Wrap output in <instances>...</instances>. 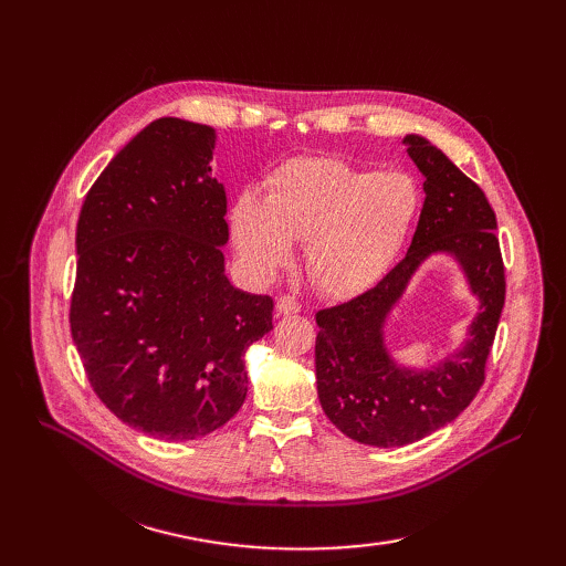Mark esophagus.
Masks as SVG:
<instances>
[{
  "instance_id": "34e87169",
  "label": "esophagus",
  "mask_w": 566,
  "mask_h": 566,
  "mask_svg": "<svg viewBox=\"0 0 566 566\" xmlns=\"http://www.w3.org/2000/svg\"><path fill=\"white\" fill-rule=\"evenodd\" d=\"M300 310H302V304H300L295 297L283 295V297L276 300V312L283 314V316H287V314H300Z\"/></svg>"
}]
</instances>
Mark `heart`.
I'll list each match as a JSON object with an SVG mask.
<instances>
[{"instance_id": "obj_1", "label": "heart", "mask_w": 566, "mask_h": 566, "mask_svg": "<svg viewBox=\"0 0 566 566\" xmlns=\"http://www.w3.org/2000/svg\"><path fill=\"white\" fill-rule=\"evenodd\" d=\"M420 191L399 169L370 172L333 156H304L273 169L266 200L241 193L231 208L238 254L260 276L293 262L306 241V271L328 297L378 283L416 224Z\"/></svg>"}]
</instances>
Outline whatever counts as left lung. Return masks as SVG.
<instances>
[{
	"label": "left lung",
	"instance_id": "1",
	"mask_svg": "<svg viewBox=\"0 0 566 566\" xmlns=\"http://www.w3.org/2000/svg\"><path fill=\"white\" fill-rule=\"evenodd\" d=\"M406 150L424 177V205L403 260L364 295L316 314V387L325 416L368 447H406L455 420L484 385L486 358L505 304V269L495 214L482 188L432 146L408 134ZM451 253L480 312L469 339L430 371L399 367L384 345V323L419 264Z\"/></svg>",
	"mask_w": 566,
	"mask_h": 566
}]
</instances>
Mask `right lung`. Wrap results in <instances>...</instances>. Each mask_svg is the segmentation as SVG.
<instances>
[{
  "instance_id": "obj_1",
  "label": "right lung",
  "mask_w": 566,
  "mask_h": 566,
  "mask_svg": "<svg viewBox=\"0 0 566 566\" xmlns=\"http://www.w3.org/2000/svg\"><path fill=\"white\" fill-rule=\"evenodd\" d=\"M214 129L153 119L84 198L71 333L111 413L167 441L229 422L248 394L245 349L273 300L229 283L227 191L212 177Z\"/></svg>"
}]
</instances>
